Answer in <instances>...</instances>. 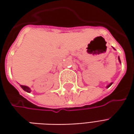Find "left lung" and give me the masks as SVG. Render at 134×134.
<instances>
[{"label":"left lung","instance_id":"8db88e82","mask_svg":"<svg viewBox=\"0 0 134 134\" xmlns=\"http://www.w3.org/2000/svg\"><path fill=\"white\" fill-rule=\"evenodd\" d=\"M113 49H114V48H113ZM118 61H119V62H120V63H121V59H120V57H118ZM112 84H113V82H110V84L108 85H107V86H106L107 88H108V87H110V86H111V85H112Z\"/></svg>","mask_w":134,"mask_h":134}]
</instances>
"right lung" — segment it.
Returning <instances> with one entry per match:
<instances>
[{
	"label": "right lung",
	"mask_w": 134,
	"mask_h": 134,
	"mask_svg": "<svg viewBox=\"0 0 134 134\" xmlns=\"http://www.w3.org/2000/svg\"><path fill=\"white\" fill-rule=\"evenodd\" d=\"M20 86L21 87V88L23 90L26 91V92H27V93H31V89L29 87H28V86H26V85H20Z\"/></svg>",
	"instance_id": "add662e5"
}]
</instances>
